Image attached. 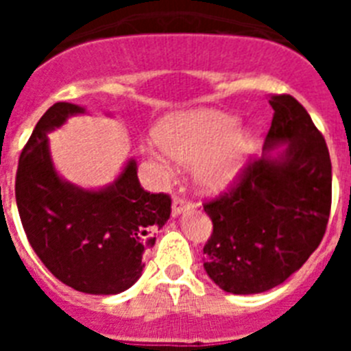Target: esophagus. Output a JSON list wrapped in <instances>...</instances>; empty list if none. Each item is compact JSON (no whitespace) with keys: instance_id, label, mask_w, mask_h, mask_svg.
<instances>
[{"instance_id":"34e87169","label":"esophagus","mask_w":351,"mask_h":351,"mask_svg":"<svg viewBox=\"0 0 351 351\" xmlns=\"http://www.w3.org/2000/svg\"><path fill=\"white\" fill-rule=\"evenodd\" d=\"M193 207V202H191L190 198L186 197H176L172 202V214L173 216H178V214L186 213V210H190Z\"/></svg>"}]
</instances>
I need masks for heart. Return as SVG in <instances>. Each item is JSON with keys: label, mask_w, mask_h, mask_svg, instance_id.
Instances as JSON below:
<instances>
[{"label": "heart", "mask_w": 351, "mask_h": 351, "mask_svg": "<svg viewBox=\"0 0 351 351\" xmlns=\"http://www.w3.org/2000/svg\"><path fill=\"white\" fill-rule=\"evenodd\" d=\"M237 125V117L219 110L176 114L161 121L156 142L176 161L195 165L204 188L221 190L235 181L253 151L250 132Z\"/></svg>", "instance_id": "obj_1"}]
</instances>
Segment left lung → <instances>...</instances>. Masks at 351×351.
Returning <instances> with one entry per match:
<instances>
[{"mask_svg": "<svg viewBox=\"0 0 351 351\" xmlns=\"http://www.w3.org/2000/svg\"><path fill=\"white\" fill-rule=\"evenodd\" d=\"M274 108L263 151L225 193L204 202L213 234L204 269L237 295L278 287L299 271L324 239L332 202V165L324 135L290 95H271Z\"/></svg>", "mask_w": 351, "mask_h": 351, "instance_id": "left-lung-1", "label": "left lung"}]
</instances>
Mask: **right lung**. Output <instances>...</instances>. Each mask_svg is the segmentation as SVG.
I'll use <instances>...</instances> for the list:
<instances>
[{
    "label": "right lung",
    "instance_id": "right-lung-1",
    "mask_svg": "<svg viewBox=\"0 0 351 351\" xmlns=\"http://www.w3.org/2000/svg\"><path fill=\"white\" fill-rule=\"evenodd\" d=\"M82 112L60 101L40 117L19 158L15 200L31 247L61 283L114 295L141 278L145 250L170 218L172 200L142 188L133 160L100 191L63 181L52 165L47 132Z\"/></svg>",
    "mask_w": 351,
    "mask_h": 351
}]
</instances>
